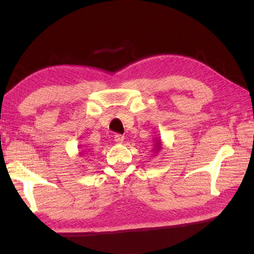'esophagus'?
<instances>
[{
    "instance_id": "obj_1",
    "label": "esophagus",
    "mask_w": 254,
    "mask_h": 254,
    "mask_svg": "<svg viewBox=\"0 0 254 254\" xmlns=\"http://www.w3.org/2000/svg\"><path fill=\"white\" fill-rule=\"evenodd\" d=\"M114 141L118 143H122L124 141V136L122 134H115L114 135Z\"/></svg>"
}]
</instances>
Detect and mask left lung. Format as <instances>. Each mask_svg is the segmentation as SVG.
I'll return each mask as SVG.
<instances>
[{
	"mask_svg": "<svg viewBox=\"0 0 254 254\" xmlns=\"http://www.w3.org/2000/svg\"><path fill=\"white\" fill-rule=\"evenodd\" d=\"M153 152L154 153H159L162 150V142H161V139H159V137H157L156 140H154V144H153Z\"/></svg>",
	"mask_w": 254,
	"mask_h": 254,
	"instance_id": "1",
	"label": "left lung"
}]
</instances>
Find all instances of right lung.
<instances>
[{"mask_svg": "<svg viewBox=\"0 0 254 254\" xmlns=\"http://www.w3.org/2000/svg\"><path fill=\"white\" fill-rule=\"evenodd\" d=\"M79 154H83V152H79Z\"/></svg>", "mask_w": 254, "mask_h": 254, "instance_id": "add662e5", "label": "right lung"}]
</instances>
